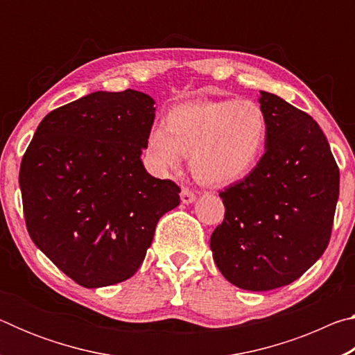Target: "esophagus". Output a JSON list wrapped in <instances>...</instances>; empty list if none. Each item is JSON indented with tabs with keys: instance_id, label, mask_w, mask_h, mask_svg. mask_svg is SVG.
<instances>
[{
	"instance_id": "1",
	"label": "esophagus",
	"mask_w": 355,
	"mask_h": 355,
	"mask_svg": "<svg viewBox=\"0 0 355 355\" xmlns=\"http://www.w3.org/2000/svg\"><path fill=\"white\" fill-rule=\"evenodd\" d=\"M180 197H182V202H183V203H186V205H188V203H192V202L196 200V194H194V191L189 189V188H183V189H182V194H180Z\"/></svg>"
}]
</instances>
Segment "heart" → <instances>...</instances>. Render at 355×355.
<instances>
[{"mask_svg": "<svg viewBox=\"0 0 355 355\" xmlns=\"http://www.w3.org/2000/svg\"><path fill=\"white\" fill-rule=\"evenodd\" d=\"M266 117L249 100H203L173 106L164 128L155 127L146 141L150 163L173 171L189 156L194 175L208 184H228L248 175L266 141Z\"/></svg>", "mask_w": 355, "mask_h": 355, "instance_id": "obj_1", "label": "heart"}]
</instances>
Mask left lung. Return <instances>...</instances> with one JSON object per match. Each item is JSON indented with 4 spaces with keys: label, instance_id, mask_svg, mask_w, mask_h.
Segmentation results:
<instances>
[{
    "label": "left lung",
    "instance_id": "8db88e82",
    "mask_svg": "<svg viewBox=\"0 0 355 355\" xmlns=\"http://www.w3.org/2000/svg\"><path fill=\"white\" fill-rule=\"evenodd\" d=\"M266 150L241 182L220 191L225 216L209 248L238 288L268 291L299 279L327 249L340 171L313 119L263 92Z\"/></svg>",
    "mask_w": 355,
    "mask_h": 355
}]
</instances>
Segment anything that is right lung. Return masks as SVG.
<instances>
[{
  "instance_id": "add662e5",
  "label": "right lung",
  "mask_w": 355,
  "mask_h": 355,
  "mask_svg": "<svg viewBox=\"0 0 355 355\" xmlns=\"http://www.w3.org/2000/svg\"><path fill=\"white\" fill-rule=\"evenodd\" d=\"M147 94L94 92L46 114L20 166L28 233L84 288L130 279L180 188L146 171L155 120Z\"/></svg>"
}]
</instances>
